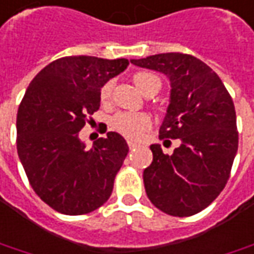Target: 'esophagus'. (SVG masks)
<instances>
[{
	"label": "esophagus",
	"mask_w": 254,
	"mask_h": 254,
	"mask_svg": "<svg viewBox=\"0 0 254 254\" xmlns=\"http://www.w3.org/2000/svg\"><path fill=\"white\" fill-rule=\"evenodd\" d=\"M127 146H129V149L132 150V149H134V147H137L139 144H137V143L133 140H127Z\"/></svg>",
	"instance_id": "obj_1"
}]
</instances>
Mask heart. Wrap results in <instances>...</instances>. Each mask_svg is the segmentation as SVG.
Wrapping results in <instances>:
<instances>
[{
    "label": "heart",
    "mask_w": 254,
    "mask_h": 254,
    "mask_svg": "<svg viewBox=\"0 0 254 254\" xmlns=\"http://www.w3.org/2000/svg\"><path fill=\"white\" fill-rule=\"evenodd\" d=\"M134 84L137 86V89L144 94L151 89L160 90V79L147 72H139L133 76ZM114 89V82L110 80L101 87L100 91V98L101 101L107 104L111 98ZM151 127V120L147 114L144 113H120L117 114L113 118V127L120 132L121 134L127 136L129 139H139L143 134L146 133V130Z\"/></svg>",
    "instance_id": "heart-1"
}]
</instances>
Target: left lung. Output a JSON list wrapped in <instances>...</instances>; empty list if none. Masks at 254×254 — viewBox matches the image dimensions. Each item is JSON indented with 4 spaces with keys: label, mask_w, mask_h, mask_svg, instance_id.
<instances>
[{
    "label": "left lung",
    "mask_w": 254,
    "mask_h": 254,
    "mask_svg": "<svg viewBox=\"0 0 254 254\" xmlns=\"http://www.w3.org/2000/svg\"><path fill=\"white\" fill-rule=\"evenodd\" d=\"M170 79V105L160 139H179L172 154L151 144L153 163L143 172L150 201L165 214L189 217L222 192L238 151L234 101L218 75L196 57L179 53L130 60Z\"/></svg>",
    "instance_id": "8db88e82"
}]
</instances>
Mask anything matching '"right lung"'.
<instances>
[{"instance_id":"right-lung-1","label":"right lung","mask_w":254,"mask_h":254,"mask_svg":"<svg viewBox=\"0 0 254 254\" xmlns=\"http://www.w3.org/2000/svg\"><path fill=\"white\" fill-rule=\"evenodd\" d=\"M125 58L64 57L33 79L19 105L16 147L33 190L55 211L82 215L103 206L129 147L117 132L90 150L79 132L100 108V91L127 68Z\"/></svg>"}]
</instances>
